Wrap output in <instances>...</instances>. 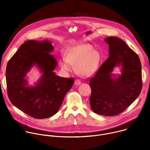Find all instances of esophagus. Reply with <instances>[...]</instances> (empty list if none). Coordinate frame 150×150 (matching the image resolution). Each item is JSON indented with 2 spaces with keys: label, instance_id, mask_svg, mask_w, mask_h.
<instances>
[{
  "label": "esophagus",
  "instance_id": "34e87169",
  "mask_svg": "<svg viewBox=\"0 0 150 150\" xmlns=\"http://www.w3.org/2000/svg\"><path fill=\"white\" fill-rule=\"evenodd\" d=\"M81 82L79 79H76L75 81V83L76 85H79L81 84Z\"/></svg>",
  "mask_w": 150,
  "mask_h": 150
}]
</instances>
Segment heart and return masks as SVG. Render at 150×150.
I'll list each match as a JSON object with an SVG mask.
<instances>
[{"instance_id": "1", "label": "heart", "mask_w": 150, "mask_h": 150, "mask_svg": "<svg viewBox=\"0 0 150 150\" xmlns=\"http://www.w3.org/2000/svg\"><path fill=\"white\" fill-rule=\"evenodd\" d=\"M101 61L100 53L93 50L89 44H83L70 48L65 53V59L60 61L62 69L71 71V65H74L75 71L82 76H90L98 70Z\"/></svg>"}]
</instances>
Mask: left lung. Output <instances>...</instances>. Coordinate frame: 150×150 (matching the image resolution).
Wrapping results in <instances>:
<instances>
[{
    "label": "left lung",
    "instance_id": "obj_1",
    "mask_svg": "<svg viewBox=\"0 0 150 150\" xmlns=\"http://www.w3.org/2000/svg\"><path fill=\"white\" fill-rule=\"evenodd\" d=\"M109 56L90 80V103L98 115L111 116L123 112L139 96L142 90L140 59L125 42L116 37L104 39ZM121 67V74L112 72Z\"/></svg>",
    "mask_w": 150,
    "mask_h": 150
}]
</instances>
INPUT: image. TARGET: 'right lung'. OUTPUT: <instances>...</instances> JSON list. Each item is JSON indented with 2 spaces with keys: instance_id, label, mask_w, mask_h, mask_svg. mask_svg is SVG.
I'll return each mask as SVG.
<instances>
[{
  "instance_id": "obj_1",
  "label": "right lung",
  "mask_w": 150,
  "mask_h": 150,
  "mask_svg": "<svg viewBox=\"0 0 150 150\" xmlns=\"http://www.w3.org/2000/svg\"><path fill=\"white\" fill-rule=\"evenodd\" d=\"M48 40L25 41L7 64L6 79L8 97L16 108L35 119L55 115L66 94L71 90L74 78H65L54 72L58 65ZM35 66L42 75L34 86H30L26 74Z\"/></svg>"
}]
</instances>
